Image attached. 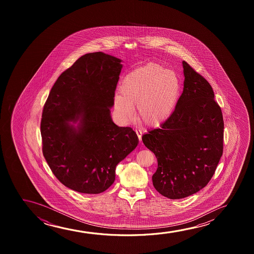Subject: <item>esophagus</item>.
I'll return each instance as SVG.
<instances>
[{
  "label": "esophagus",
  "mask_w": 254,
  "mask_h": 254,
  "mask_svg": "<svg viewBox=\"0 0 254 254\" xmlns=\"http://www.w3.org/2000/svg\"><path fill=\"white\" fill-rule=\"evenodd\" d=\"M136 134L138 135L139 141H141V136H142V132L139 129H135Z\"/></svg>",
  "instance_id": "obj_1"
}]
</instances>
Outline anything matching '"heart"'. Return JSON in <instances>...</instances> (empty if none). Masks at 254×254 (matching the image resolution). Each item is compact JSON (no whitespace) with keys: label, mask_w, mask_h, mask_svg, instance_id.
I'll list each match as a JSON object with an SVG mask.
<instances>
[{"label":"heart","mask_w":254,"mask_h":254,"mask_svg":"<svg viewBox=\"0 0 254 254\" xmlns=\"http://www.w3.org/2000/svg\"><path fill=\"white\" fill-rule=\"evenodd\" d=\"M181 92L180 79L173 70L164 69L157 63H147L132 70L120 86L114 98V108L121 122L127 123L138 117L144 125L156 127L174 114Z\"/></svg>","instance_id":"heart-1"}]
</instances>
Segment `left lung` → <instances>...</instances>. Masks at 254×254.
I'll list each match as a JSON object with an SVG mask.
<instances>
[{"label": "left lung", "mask_w": 254, "mask_h": 254, "mask_svg": "<svg viewBox=\"0 0 254 254\" xmlns=\"http://www.w3.org/2000/svg\"><path fill=\"white\" fill-rule=\"evenodd\" d=\"M182 65L184 88L174 114L160 128L142 136L158 161L153 187L172 199L205 188L223 153L222 112L212 87L188 63Z\"/></svg>", "instance_id": "1"}]
</instances>
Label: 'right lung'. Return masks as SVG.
Instances as JSON below:
<instances>
[{
  "label": "right lung",
  "instance_id": "add662e5",
  "mask_svg": "<svg viewBox=\"0 0 254 254\" xmlns=\"http://www.w3.org/2000/svg\"><path fill=\"white\" fill-rule=\"evenodd\" d=\"M122 62L102 52L84 55L60 75L44 105L42 153L53 174L73 191H106L116 166L139 143L131 127L112 120Z\"/></svg>",
  "mask_w": 254,
  "mask_h": 254
}]
</instances>
